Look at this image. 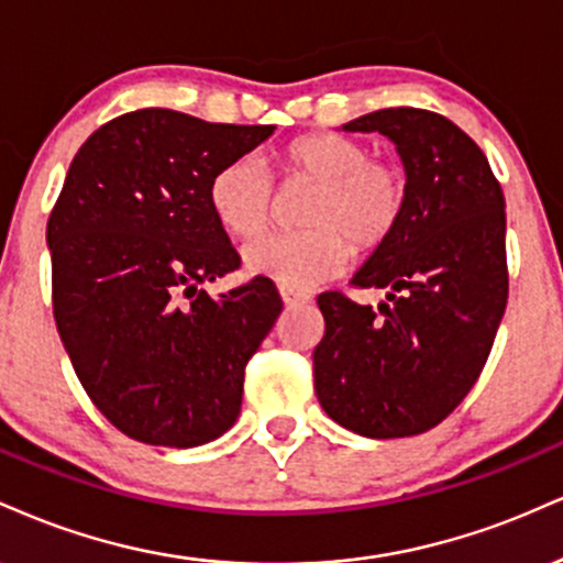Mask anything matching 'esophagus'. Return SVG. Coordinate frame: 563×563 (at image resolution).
Wrapping results in <instances>:
<instances>
[{"label":"esophagus","mask_w":563,"mask_h":563,"mask_svg":"<svg viewBox=\"0 0 563 563\" xmlns=\"http://www.w3.org/2000/svg\"><path fill=\"white\" fill-rule=\"evenodd\" d=\"M279 295H282V300H284V306L287 308H292V306H306V302L310 300L308 295H302V292H292V289H279Z\"/></svg>","instance_id":"1"}]
</instances>
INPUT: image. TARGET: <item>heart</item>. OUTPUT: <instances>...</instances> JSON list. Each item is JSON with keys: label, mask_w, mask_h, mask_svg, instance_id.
Returning a JSON list of instances; mask_svg holds the SVG:
<instances>
[{"label": "heart", "mask_w": 563, "mask_h": 563, "mask_svg": "<svg viewBox=\"0 0 563 563\" xmlns=\"http://www.w3.org/2000/svg\"><path fill=\"white\" fill-rule=\"evenodd\" d=\"M287 168L319 184L306 210V231L268 234L242 250L247 274L306 292L340 274L355 250H372L398 227L406 208V178L393 163L342 134H310L287 150ZM208 202L229 234H261L274 210V178L255 152L231 157L210 178Z\"/></svg>", "instance_id": "obj_1"}]
</instances>
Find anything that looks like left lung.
I'll return each mask as SVG.
<instances>
[{
    "mask_svg": "<svg viewBox=\"0 0 563 563\" xmlns=\"http://www.w3.org/2000/svg\"><path fill=\"white\" fill-rule=\"evenodd\" d=\"M342 131L395 144L406 208L353 276L385 289L379 313L340 292L319 297L316 395L361 438H411L453 413L493 350L508 300L504 189L474 139L438 112L387 108Z\"/></svg>",
    "mask_w": 563,
    "mask_h": 563,
    "instance_id": "1",
    "label": "left lung"
}]
</instances>
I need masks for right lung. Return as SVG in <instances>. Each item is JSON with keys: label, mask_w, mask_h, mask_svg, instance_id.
<instances>
[{"label": "right lung", "mask_w": 563, "mask_h": 563, "mask_svg": "<svg viewBox=\"0 0 563 563\" xmlns=\"http://www.w3.org/2000/svg\"><path fill=\"white\" fill-rule=\"evenodd\" d=\"M274 125L147 108L73 157L46 223L59 340L91 402L131 440L197 448L234 427L244 366L282 313L268 279L210 297L240 266L210 178Z\"/></svg>", "instance_id": "add662e5"}]
</instances>
